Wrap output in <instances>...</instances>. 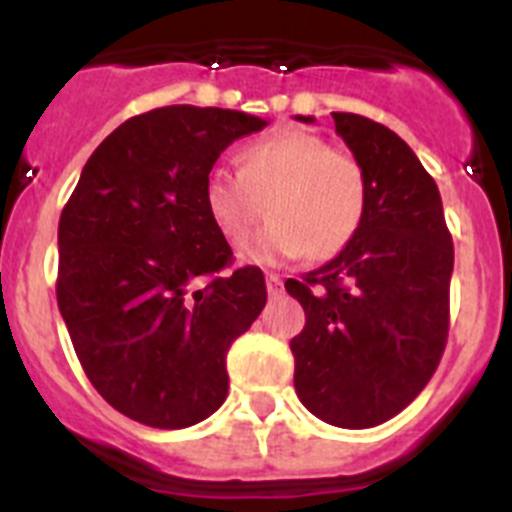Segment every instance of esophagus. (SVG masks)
Returning <instances> with one entry per match:
<instances>
[{
  "mask_svg": "<svg viewBox=\"0 0 512 512\" xmlns=\"http://www.w3.org/2000/svg\"><path fill=\"white\" fill-rule=\"evenodd\" d=\"M266 289H269L271 297H277L282 292V279H279V274H266Z\"/></svg>",
  "mask_w": 512,
  "mask_h": 512,
  "instance_id": "obj_1",
  "label": "esophagus"
}]
</instances>
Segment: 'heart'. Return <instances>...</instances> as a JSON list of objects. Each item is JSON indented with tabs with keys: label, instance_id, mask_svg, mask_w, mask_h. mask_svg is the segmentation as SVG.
<instances>
[{
	"label": "heart",
	"instance_id": "obj_1",
	"mask_svg": "<svg viewBox=\"0 0 512 512\" xmlns=\"http://www.w3.org/2000/svg\"><path fill=\"white\" fill-rule=\"evenodd\" d=\"M202 200L230 246L246 241L266 205L271 220L246 246V261L279 264L300 253L325 261L361 230L369 184L351 151L330 146L318 133L279 130L241 148L238 174L212 169Z\"/></svg>",
	"mask_w": 512,
	"mask_h": 512
}]
</instances>
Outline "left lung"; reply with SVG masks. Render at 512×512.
Wrapping results in <instances>:
<instances>
[{"label": "left lung", "mask_w": 512, "mask_h": 512, "mask_svg": "<svg viewBox=\"0 0 512 512\" xmlns=\"http://www.w3.org/2000/svg\"><path fill=\"white\" fill-rule=\"evenodd\" d=\"M333 122L364 166L369 202L336 259L284 282L305 310L289 348L297 397L312 415L372 428L408 408L441 361L454 243L436 182L408 143L354 112H333Z\"/></svg>", "instance_id": "1"}]
</instances>
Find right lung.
Masks as SVG:
<instances>
[{
    "instance_id": "right-lung-1",
    "label": "right lung",
    "mask_w": 512,
    "mask_h": 512,
    "mask_svg": "<svg viewBox=\"0 0 512 512\" xmlns=\"http://www.w3.org/2000/svg\"><path fill=\"white\" fill-rule=\"evenodd\" d=\"M269 122L171 104L125 120L81 169L58 223L56 297L94 390L151 428H187L228 397L225 356L266 305L202 200L235 138Z\"/></svg>"
}]
</instances>
